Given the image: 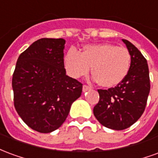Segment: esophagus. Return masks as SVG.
Here are the masks:
<instances>
[{
    "mask_svg": "<svg viewBox=\"0 0 158 158\" xmlns=\"http://www.w3.org/2000/svg\"><path fill=\"white\" fill-rule=\"evenodd\" d=\"M91 89V87L89 85H83V91L84 92H85V91H87V90H89V89Z\"/></svg>",
    "mask_w": 158,
    "mask_h": 158,
    "instance_id": "34e87169",
    "label": "esophagus"
}]
</instances>
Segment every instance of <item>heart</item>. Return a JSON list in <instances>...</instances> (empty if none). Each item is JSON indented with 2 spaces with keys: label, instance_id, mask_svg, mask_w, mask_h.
<instances>
[{
  "label": "heart",
  "instance_id": "b5f03b06",
  "mask_svg": "<svg viewBox=\"0 0 158 158\" xmlns=\"http://www.w3.org/2000/svg\"><path fill=\"white\" fill-rule=\"evenodd\" d=\"M130 64L131 55L128 49L107 43L86 45L82 53L70 48L64 57L65 69L71 77L78 79L86 75L92 67L94 79L106 88L122 82Z\"/></svg>",
  "mask_w": 158,
  "mask_h": 158
}]
</instances>
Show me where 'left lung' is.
<instances>
[{
	"label": "left lung",
	"mask_w": 158,
	"mask_h": 158,
	"mask_svg": "<svg viewBox=\"0 0 158 158\" xmlns=\"http://www.w3.org/2000/svg\"><path fill=\"white\" fill-rule=\"evenodd\" d=\"M122 40L131 55L129 73L114 88L98 89L100 100L93 109L100 123L115 130L129 128L141 117L151 88L146 59L132 43Z\"/></svg>",
	"instance_id": "1"
}]
</instances>
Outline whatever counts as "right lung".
<instances>
[{"label":"right lung","instance_id":"obj_1","mask_svg":"<svg viewBox=\"0 0 158 158\" xmlns=\"http://www.w3.org/2000/svg\"><path fill=\"white\" fill-rule=\"evenodd\" d=\"M65 40L42 38L20 54L12 75L14 106L23 121L40 133L57 129L83 85L66 75Z\"/></svg>","mask_w":158,"mask_h":158}]
</instances>
